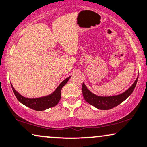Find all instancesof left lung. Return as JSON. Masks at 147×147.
Instances as JSON below:
<instances>
[{"label": "left lung", "mask_w": 147, "mask_h": 147, "mask_svg": "<svg viewBox=\"0 0 147 147\" xmlns=\"http://www.w3.org/2000/svg\"><path fill=\"white\" fill-rule=\"evenodd\" d=\"M138 78L133 83V85L126 92L120 95L109 96V97H102V96L95 95L87 88L84 83H83V96L85 101L90 104L91 105L94 106L98 109H101V110H109V109H111L120 105L122 102H123L131 95L136 85Z\"/></svg>", "instance_id": "8db88e82"}]
</instances>
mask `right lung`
<instances>
[{
	"mask_svg": "<svg viewBox=\"0 0 147 147\" xmlns=\"http://www.w3.org/2000/svg\"><path fill=\"white\" fill-rule=\"evenodd\" d=\"M70 77H68L64 81H63L60 85L57 87V88L49 96H44V97L38 98H27L20 95L18 92H17L14 87L11 84L12 90L13 91L15 96L19 101L26 107L30 108L35 111H44L49 108L53 107L57 105L60 101L61 98V90L63 86L68 82Z\"/></svg>",
	"mask_w": 147,
	"mask_h": 147,
	"instance_id": "obj_1",
	"label": "right lung"
}]
</instances>
